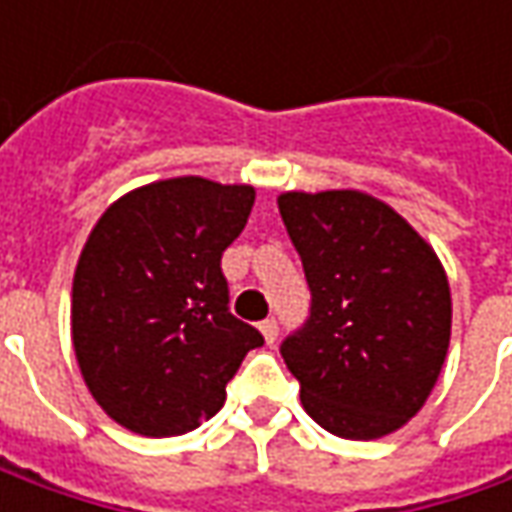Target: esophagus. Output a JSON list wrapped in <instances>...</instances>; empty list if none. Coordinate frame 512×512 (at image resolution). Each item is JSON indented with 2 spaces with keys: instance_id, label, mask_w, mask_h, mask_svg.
<instances>
[{
  "instance_id": "1",
  "label": "esophagus",
  "mask_w": 512,
  "mask_h": 512,
  "mask_svg": "<svg viewBox=\"0 0 512 512\" xmlns=\"http://www.w3.org/2000/svg\"><path fill=\"white\" fill-rule=\"evenodd\" d=\"M259 330H262V336H265L267 344L276 342V336H279V325H276V319H265L262 325H259Z\"/></svg>"
}]
</instances>
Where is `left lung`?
I'll return each instance as SVG.
<instances>
[{"label":"left lung","instance_id":"8db88e82","mask_svg":"<svg viewBox=\"0 0 512 512\" xmlns=\"http://www.w3.org/2000/svg\"><path fill=\"white\" fill-rule=\"evenodd\" d=\"M279 213L302 256L310 319L282 359L327 433L370 442L427 402L450 344V285L436 250L362 190H287Z\"/></svg>","mask_w":512,"mask_h":512}]
</instances>
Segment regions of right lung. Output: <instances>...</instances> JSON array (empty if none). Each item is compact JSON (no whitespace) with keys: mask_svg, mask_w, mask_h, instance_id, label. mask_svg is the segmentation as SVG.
Wrapping results in <instances>:
<instances>
[{"mask_svg":"<svg viewBox=\"0 0 512 512\" xmlns=\"http://www.w3.org/2000/svg\"><path fill=\"white\" fill-rule=\"evenodd\" d=\"M256 190L176 176L136 187L93 225L73 273L70 336L90 396L130 433L196 430L265 344L227 310L222 253Z\"/></svg>","mask_w":512,"mask_h":512,"instance_id":"add662e5","label":"right lung"}]
</instances>
